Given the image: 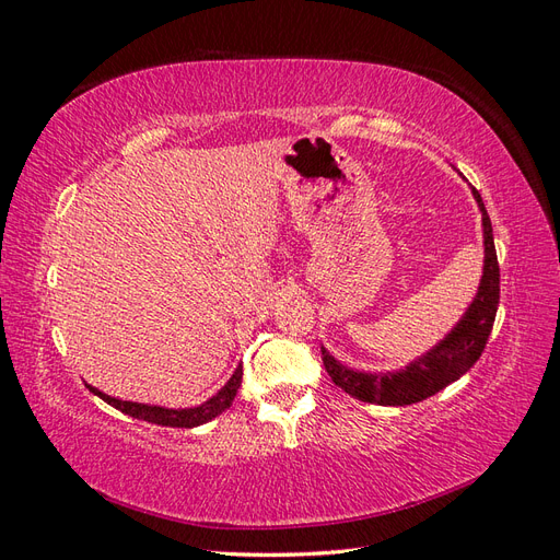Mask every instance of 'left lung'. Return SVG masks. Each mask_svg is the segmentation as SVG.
<instances>
[{
	"instance_id": "left-lung-1",
	"label": "left lung",
	"mask_w": 560,
	"mask_h": 560,
	"mask_svg": "<svg viewBox=\"0 0 560 560\" xmlns=\"http://www.w3.org/2000/svg\"><path fill=\"white\" fill-rule=\"evenodd\" d=\"M471 191L483 215L486 260L483 277L481 283H478V293L469 310L436 347H431L427 354L415 359L404 371L396 373H361L354 369H347V365H342L338 359H332L330 351L322 347L324 365L330 380L349 396L377 406L418 404L429 396H434L443 387H448L451 382L459 380L478 361V357L483 354L494 324V314H498L500 305V265L498 253H494L492 225L483 199L474 187Z\"/></svg>"
}]
</instances>
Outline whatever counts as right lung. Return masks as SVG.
Instances as JSON below:
<instances>
[{
  "label": "right lung",
  "instance_id": "right-lung-1",
  "mask_svg": "<svg viewBox=\"0 0 560 560\" xmlns=\"http://www.w3.org/2000/svg\"><path fill=\"white\" fill-rule=\"evenodd\" d=\"M242 377H244V369L238 365L234 375L228 380L225 387H222L215 396H211L209 401H203L201 406H195V408H162V406H148V404H136V401H121V398L107 396V394H103L101 389H95L91 385H86V387L95 396H101L105 404L121 410L124 415H131V418H136V420H145V422L162 424V427H185V429H189V427H199V424L211 422L213 418H218L220 412H225L232 406L238 387H242Z\"/></svg>",
  "mask_w": 560,
  "mask_h": 560
}]
</instances>
